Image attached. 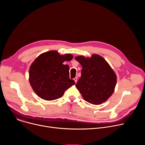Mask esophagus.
Returning <instances> with one entry per match:
<instances>
[{"label":"esophagus","instance_id":"esophagus-1","mask_svg":"<svg viewBox=\"0 0 145 145\" xmlns=\"http://www.w3.org/2000/svg\"><path fill=\"white\" fill-rule=\"evenodd\" d=\"M73 80H74L75 82H76H76H77V77H76L75 78H73Z\"/></svg>","mask_w":145,"mask_h":145}]
</instances>
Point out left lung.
Here are the masks:
<instances>
[{
  "label": "left lung",
  "mask_w": 145,
  "mask_h": 145,
  "mask_svg": "<svg viewBox=\"0 0 145 145\" xmlns=\"http://www.w3.org/2000/svg\"><path fill=\"white\" fill-rule=\"evenodd\" d=\"M75 59L82 68L76 87L84 100L95 105L106 101L114 93L117 81L116 75L109 64L96 54L91 57L78 56Z\"/></svg>",
  "instance_id": "8db88e82"
}]
</instances>
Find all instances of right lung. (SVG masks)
Wrapping results in <instances>:
<instances>
[{
    "mask_svg": "<svg viewBox=\"0 0 145 145\" xmlns=\"http://www.w3.org/2000/svg\"><path fill=\"white\" fill-rule=\"evenodd\" d=\"M73 57L71 54L60 55L57 51L50 50L35 59L29 68V82L39 97L48 101L59 99L75 84L69 78V66L63 64Z\"/></svg>",
    "mask_w": 145,
    "mask_h": 145,
    "instance_id": "right-lung-1",
    "label": "right lung"
}]
</instances>
